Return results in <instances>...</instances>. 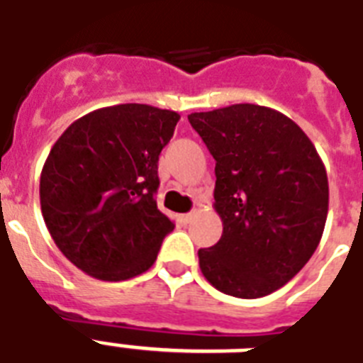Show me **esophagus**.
<instances>
[{
	"label": "esophagus",
	"mask_w": 363,
	"mask_h": 363,
	"mask_svg": "<svg viewBox=\"0 0 363 363\" xmlns=\"http://www.w3.org/2000/svg\"><path fill=\"white\" fill-rule=\"evenodd\" d=\"M194 218V213H186V215H181L179 216V220H181V224H190Z\"/></svg>",
	"instance_id": "esophagus-1"
}]
</instances>
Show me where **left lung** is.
Masks as SVG:
<instances>
[{"instance_id": "8db88e82", "label": "left lung", "mask_w": 363, "mask_h": 363, "mask_svg": "<svg viewBox=\"0 0 363 363\" xmlns=\"http://www.w3.org/2000/svg\"><path fill=\"white\" fill-rule=\"evenodd\" d=\"M216 160L222 238L199 248V267L220 292L254 299L303 267L328 216V175L315 145L279 111L238 104L188 115Z\"/></svg>"}]
</instances>
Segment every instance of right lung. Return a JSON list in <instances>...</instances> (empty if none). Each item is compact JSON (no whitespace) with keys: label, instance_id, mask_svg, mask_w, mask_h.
Masks as SVG:
<instances>
[{"label":"right lung","instance_id":"1","mask_svg":"<svg viewBox=\"0 0 363 363\" xmlns=\"http://www.w3.org/2000/svg\"><path fill=\"white\" fill-rule=\"evenodd\" d=\"M181 116L124 104L88 113L54 143L39 198L48 232L71 264L125 281L156 262L175 224L158 209V158Z\"/></svg>","mask_w":363,"mask_h":363}]
</instances>
